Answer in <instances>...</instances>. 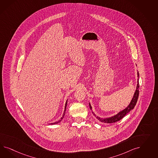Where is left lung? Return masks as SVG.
<instances>
[{"label":"left lung","mask_w":158,"mask_h":158,"mask_svg":"<svg viewBox=\"0 0 158 158\" xmlns=\"http://www.w3.org/2000/svg\"><path fill=\"white\" fill-rule=\"evenodd\" d=\"M138 73V77L139 76V72H137ZM138 84H137V89H136V91L134 93V97L132 99V100L131 101L130 104L126 108L124 109V110L121 111L120 112H119V114H118L117 115H115L113 117H111L110 118H106V119H102L100 118L99 117H96V118L98 120H99L101 122H103V123H115L116 122H118L120 119H122L123 117H124L125 115H126L128 112H129L131 110H132L134 108V106L136 105V103L137 102L138 100V98H139V78L138 79ZM89 106H90V108L91 110V106L90 104H89ZM94 116H96L95 114H93Z\"/></svg>","instance_id":"8db88e82"}]
</instances>
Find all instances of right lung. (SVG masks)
Returning <instances> with one entry per match:
<instances>
[{
	"label": "right lung",
	"mask_w": 158,
	"mask_h": 158,
	"mask_svg": "<svg viewBox=\"0 0 158 158\" xmlns=\"http://www.w3.org/2000/svg\"><path fill=\"white\" fill-rule=\"evenodd\" d=\"M67 101L66 102V104H65V112H64V114H63V116H62V117L61 118V119L59 120L57 122H54V123H50V124H57L59 122H60L61 120H62V119H63V118H64V115H65V110H66V107H67Z\"/></svg>",
	"instance_id": "add662e5"
}]
</instances>
